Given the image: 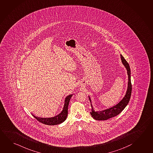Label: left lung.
I'll list each match as a JSON object with an SVG mask.
<instances>
[{
  "mask_svg": "<svg viewBox=\"0 0 153 153\" xmlns=\"http://www.w3.org/2000/svg\"><path fill=\"white\" fill-rule=\"evenodd\" d=\"M121 59L122 61V64L125 66L126 70L127 71V74L128 76V88L126 92L125 96L122 99V100L117 103V105L112 107L110 108L104 110L103 111H95L92 107V111L91 112V115H92L93 119L96 120H106L111 117L117 116L121 112L125 109L126 107L128 105L129 101L131 99V69L127 61H126L125 59L121 54ZM89 97V101L91 102V100Z\"/></svg>",
  "mask_w": 153,
  "mask_h": 153,
  "instance_id": "obj_1",
  "label": "left lung"
}]
</instances>
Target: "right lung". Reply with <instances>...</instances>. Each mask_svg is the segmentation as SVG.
Returning <instances> with one entry per match:
<instances>
[{
    "mask_svg": "<svg viewBox=\"0 0 153 153\" xmlns=\"http://www.w3.org/2000/svg\"><path fill=\"white\" fill-rule=\"evenodd\" d=\"M72 95H70L66 97L65 100V105H64L63 110L60 114H59L56 117H50V118H42V117H36L33 114L32 115L38 121L45 125L51 126L56 125L60 124L66 119L67 114H68V107L70 102V99Z\"/></svg>",
    "mask_w": 153,
    "mask_h": 153,
    "instance_id": "1",
    "label": "right lung"
}]
</instances>
